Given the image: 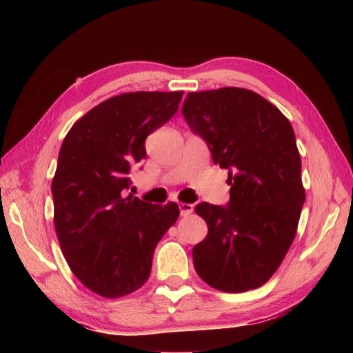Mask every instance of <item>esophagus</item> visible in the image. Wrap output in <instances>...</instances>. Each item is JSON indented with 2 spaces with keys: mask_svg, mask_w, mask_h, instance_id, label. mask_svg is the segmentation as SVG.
<instances>
[{
  "mask_svg": "<svg viewBox=\"0 0 353 353\" xmlns=\"http://www.w3.org/2000/svg\"><path fill=\"white\" fill-rule=\"evenodd\" d=\"M179 209H181V215L186 216V215H190L192 212L194 206L191 203H181V205H179Z\"/></svg>",
  "mask_w": 353,
  "mask_h": 353,
  "instance_id": "obj_1",
  "label": "esophagus"
}]
</instances>
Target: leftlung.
<instances>
[{"label": "left lung", "mask_w": 353, "mask_h": 353, "mask_svg": "<svg viewBox=\"0 0 353 353\" xmlns=\"http://www.w3.org/2000/svg\"><path fill=\"white\" fill-rule=\"evenodd\" d=\"M182 115L230 185L226 206H196L208 224L192 249L196 272L224 292L258 288L279 268L305 203L294 130L279 109L243 88L190 92Z\"/></svg>", "instance_id": "left-lung-1"}]
</instances>
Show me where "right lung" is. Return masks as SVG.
Here are the masks:
<instances>
[{
    "label": "right lung",
    "instance_id": "1",
    "mask_svg": "<svg viewBox=\"0 0 353 353\" xmlns=\"http://www.w3.org/2000/svg\"><path fill=\"white\" fill-rule=\"evenodd\" d=\"M177 92H127L100 103L66 134L51 183L54 228L71 272L95 294L141 288L157 243L179 219L177 203L125 197L145 139L176 114Z\"/></svg>",
    "mask_w": 353,
    "mask_h": 353
}]
</instances>
